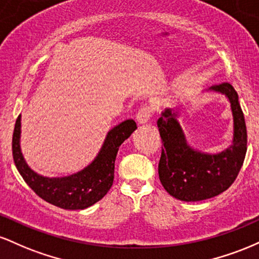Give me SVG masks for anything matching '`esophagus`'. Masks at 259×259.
I'll return each mask as SVG.
<instances>
[{"label":"esophagus","instance_id":"1","mask_svg":"<svg viewBox=\"0 0 259 259\" xmlns=\"http://www.w3.org/2000/svg\"><path fill=\"white\" fill-rule=\"evenodd\" d=\"M153 113V107L152 106H144L139 109L138 114H136V120L139 124H146L150 120L151 115Z\"/></svg>","mask_w":259,"mask_h":259}]
</instances>
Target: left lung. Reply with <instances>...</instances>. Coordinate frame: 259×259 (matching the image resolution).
<instances>
[{"instance_id":"8db88e82","label":"left lung","mask_w":259,"mask_h":259,"mask_svg":"<svg viewBox=\"0 0 259 259\" xmlns=\"http://www.w3.org/2000/svg\"><path fill=\"white\" fill-rule=\"evenodd\" d=\"M230 102L234 119L233 142L219 153H204L187 144L178 121V112L167 108L157 120L163 147L158 174L165 191L180 201L195 202L214 197L228 190L237 178L247 151V130L239 96L229 82L214 85Z\"/></svg>"}]
</instances>
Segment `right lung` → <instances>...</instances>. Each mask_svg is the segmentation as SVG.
Instances as JSON below:
<instances>
[{
    "label": "right lung",
    "instance_id": "1",
    "mask_svg": "<svg viewBox=\"0 0 259 259\" xmlns=\"http://www.w3.org/2000/svg\"><path fill=\"white\" fill-rule=\"evenodd\" d=\"M133 119H126L107 134L96 158L78 173L63 178L38 175L26 164L20 151V115L17 118L12 139L14 164L32 191L49 203L63 209H85L103 198L114 179V162L119 146L136 129Z\"/></svg>",
    "mask_w": 259,
    "mask_h": 259
}]
</instances>
